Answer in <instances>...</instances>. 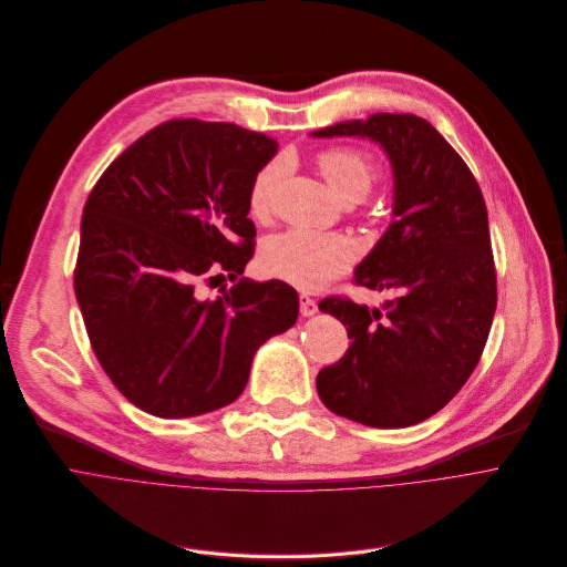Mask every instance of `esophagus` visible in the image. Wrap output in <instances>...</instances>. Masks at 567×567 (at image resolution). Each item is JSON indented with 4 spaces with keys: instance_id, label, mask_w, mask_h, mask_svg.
<instances>
[{
    "instance_id": "1",
    "label": "esophagus",
    "mask_w": 567,
    "mask_h": 567,
    "mask_svg": "<svg viewBox=\"0 0 567 567\" xmlns=\"http://www.w3.org/2000/svg\"><path fill=\"white\" fill-rule=\"evenodd\" d=\"M298 308H300V315L303 317H312V315H317V300L315 298H310L308 293H300V298H298Z\"/></svg>"
}]
</instances>
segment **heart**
<instances>
[{
    "mask_svg": "<svg viewBox=\"0 0 567 567\" xmlns=\"http://www.w3.org/2000/svg\"><path fill=\"white\" fill-rule=\"evenodd\" d=\"M317 166L332 192L344 203L362 200L373 182L379 179V166L360 150L328 147L317 157ZM285 175L282 162L264 166L250 186V214L267 218L271 214L276 192ZM355 259L353 244L342 235H326L312 230H287L269 237L259 250V264L267 276L293 285L298 289H319L332 278L351 269Z\"/></svg>",
    "mask_w": 567,
    "mask_h": 567,
    "instance_id": "1",
    "label": "heart"
}]
</instances>
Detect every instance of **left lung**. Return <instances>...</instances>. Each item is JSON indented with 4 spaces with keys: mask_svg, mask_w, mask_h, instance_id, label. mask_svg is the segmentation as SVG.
I'll list each match as a JSON object with an SVG mask.
<instances>
[{
    "mask_svg": "<svg viewBox=\"0 0 567 567\" xmlns=\"http://www.w3.org/2000/svg\"><path fill=\"white\" fill-rule=\"evenodd\" d=\"M312 136H364L394 171V220L355 269V285L394 291L383 310L330 296L321 312L351 347L323 367L317 392L339 417L373 429L429 420L467 383L497 308L485 200L463 157L424 118L373 113Z\"/></svg>",
    "mask_w": 567,
    "mask_h": 567,
    "instance_id": "1",
    "label": "left lung"
}]
</instances>
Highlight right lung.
Here are the masks:
<instances>
[{
  "label": "right lung",
  "instance_id": "1",
  "mask_svg": "<svg viewBox=\"0 0 567 567\" xmlns=\"http://www.w3.org/2000/svg\"><path fill=\"white\" fill-rule=\"evenodd\" d=\"M278 143L233 123L157 125L84 205L74 296L93 353L136 408L164 420L233 403L255 351L289 330L298 293L239 276L255 252L250 186ZM238 285L200 299L198 279Z\"/></svg>",
  "mask_w": 567,
  "mask_h": 567
}]
</instances>
